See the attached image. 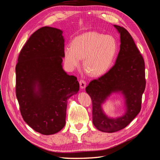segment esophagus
Returning a JSON list of instances; mask_svg holds the SVG:
<instances>
[{
	"instance_id": "obj_1",
	"label": "esophagus",
	"mask_w": 160,
	"mask_h": 160,
	"mask_svg": "<svg viewBox=\"0 0 160 160\" xmlns=\"http://www.w3.org/2000/svg\"><path fill=\"white\" fill-rule=\"evenodd\" d=\"M79 84H80V87L81 89H85L86 87V82L84 79H81L79 81Z\"/></svg>"
}]
</instances>
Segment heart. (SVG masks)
I'll list each match as a JSON object with an SVG mask.
<instances>
[{
    "label": "heart",
    "instance_id": "b5f03b06",
    "mask_svg": "<svg viewBox=\"0 0 160 160\" xmlns=\"http://www.w3.org/2000/svg\"><path fill=\"white\" fill-rule=\"evenodd\" d=\"M118 44L109 35L97 32H88L76 37L71 47L65 48L64 57L67 67L73 69L83 59L84 69L93 77L102 75L112 65Z\"/></svg>",
    "mask_w": 160,
    "mask_h": 160
}]
</instances>
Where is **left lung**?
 <instances>
[{"mask_svg": "<svg viewBox=\"0 0 160 160\" xmlns=\"http://www.w3.org/2000/svg\"><path fill=\"white\" fill-rule=\"evenodd\" d=\"M120 34V50L115 64L108 72L91 81L86 88L93 105V123L101 132L113 133L125 128L139 113L142 95L146 88L145 63L142 55L132 37L125 28L114 25ZM113 92L124 96L127 105L125 114L118 118H109L101 108Z\"/></svg>", "mask_w": 160, "mask_h": 160, "instance_id": "left-lung-1", "label": "left lung"}]
</instances>
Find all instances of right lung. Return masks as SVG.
Wrapping results in <instances>:
<instances>
[{
    "label": "right lung",
    "mask_w": 160,
    "mask_h": 160,
    "mask_svg": "<svg viewBox=\"0 0 160 160\" xmlns=\"http://www.w3.org/2000/svg\"><path fill=\"white\" fill-rule=\"evenodd\" d=\"M62 31L42 27L26 42L16 65V95L24 121L51 135L65 125L67 99L79 90L77 77L62 69Z\"/></svg>",
    "instance_id": "right-lung-1"
}]
</instances>
